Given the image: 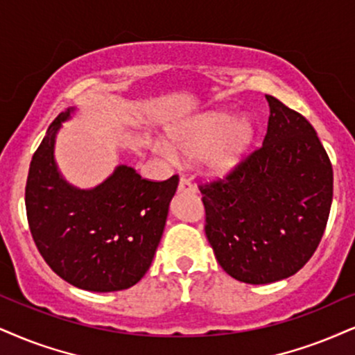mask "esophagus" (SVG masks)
<instances>
[{
	"instance_id": "esophagus-1",
	"label": "esophagus",
	"mask_w": 355,
	"mask_h": 355,
	"mask_svg": "<svg viewBox=\"0 0 355 355\" xmlns=\"http://www.w3.org/2000/svg\"><path fill=\"white\" fill-rule=\"evenodd\" d=\"M178 191L179 192H198V189L191 184L189 179H186V178H181V181H179V186H178Z\"/></svg>"
}]
</instances>
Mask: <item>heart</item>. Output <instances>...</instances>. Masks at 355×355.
<instances>
[{"label":"heart","mask_w":355,"mask_h":355,"mask_svg":"<svg viewBox=\"0 0 355 355\" xmlns=\"http://www.w3.org/2000/svg\"><path fill=\"white\" fill-rule=\"evenodd\" d=\"M168 135L182 156L200 157L211 176L227 178L250 155L255 125L230 112H205L173 126ZM157 151L168 159H176V151L169 144H157Z\"/></svg>","instance_id":"obj_1"}]
</instances>
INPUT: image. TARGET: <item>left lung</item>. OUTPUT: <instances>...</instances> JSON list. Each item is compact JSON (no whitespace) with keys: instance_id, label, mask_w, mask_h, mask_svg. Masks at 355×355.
I'll return each mask as SVG.
<instances>
[{"instance_id":"1","label":"left lung","mask_w":355,"mask_h":355,"mask_svg":"<svg viewBox=\"0 0 355 355\" xmlns=\"http://www.w3.org/2000/svg\"><path fill=\"white\" fill-rule=\"evenodd\" d=\"M263 146L224 181L199 187L218 265L250 284L284 279L316 252L332 202V166L303 115L266 95Z\"/></svg>"}]
</instances>
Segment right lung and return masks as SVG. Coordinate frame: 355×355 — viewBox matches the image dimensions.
I'll return each instance as SVG.
<instances>
[{
    "label": "right lung",
    "mask_w": 355,
    "mask_h": 355,
    "mask_svg": "<svg viewBox=\"0 0 355 355\" xmlns=\"http://www.w3.org/2000/svg\"><path fill=\"white\" fill-rule=\"evenodd\" d=\"M76 112L52 121L34 153L26 182V214L39 253L54 273L87 291L137 284L151 266L179 178L146 181L131 166L92 189L65 181L55 163V138Z\"/></svg>",
    "instance_id": "add662e5"
}]
</instances>
